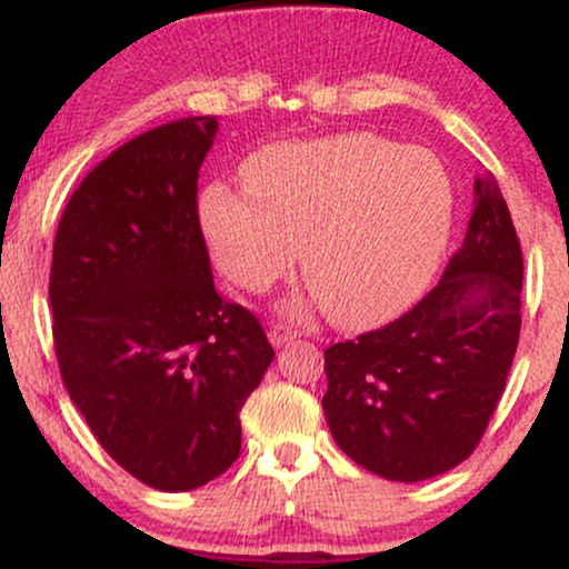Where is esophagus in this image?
Listing matches in <instances>:
<instances>
[{
	"label": "esophagus",
	"mask_w": 569,
	"mask_h": 569,
	"mask_svg": "<svg viewBox=\"0 0 569 569\" xmlns=\"http://www.w3.org/2000/svg\"><path fill=\"white\" fill-rule=\"evenodd\" d=\"M267 337H270V345L272 348H283V345H289L297 339V331L291 329V326L286 323H272L270 331H267Z\"/></svg>",
	"instance_id": "esophagus-1"
}]
</instances>
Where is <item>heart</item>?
<instances>
[{"label":"heart","mask_w":569,"mask_h":569,"mask_svg":"<svg viewBox=\"0 0 569 569\" xmlns=\"http://www.w3.org/2000/svg\"><path fill=\"white\" fill-rule=\"evenodd\" d=\"M246 189L208 184L200 221L219 270L267 291L302 244L307 289L350 329L398 316L433 278L455 219L447 168L375 133L276 143L251 154Z\"/></svg>","instance_id":"b5f03b06"}]
</instances>
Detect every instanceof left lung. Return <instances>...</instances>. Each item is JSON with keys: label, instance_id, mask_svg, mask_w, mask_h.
<instances>
[{"label": "left lung", "instance_id": "left-lung-1", "mask_svg": "<svg viewBox=\"0 0 569 569\" xmlns=\"http://www.w3.org/2000/svg\"><path fill=\"white\" fill-rule=\"evenodd\" d=\"M462 246L407 316L323 352L326 422L350 460L388 481L460 466L489 426L521 329V262L511 213L476 179Z\"/></svg>", "mask_w": 569, "mask_h": 569}]
</instances>
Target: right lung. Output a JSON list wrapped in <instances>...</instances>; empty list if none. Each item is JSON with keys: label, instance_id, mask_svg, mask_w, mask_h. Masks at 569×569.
I'll use <instances>...</instances> for the list:
<instances>
[{"label": "right lung", "instance_id": "obj_1", "mask_svg": "<svg viewBox=\"0 0 569 569\" xmlns=\"http://www.w3.org/2000/svg\"><path fill=\"white\" fill-rule=\"evenodd\" d=\"M217 117L136 136L82 179L58 221L50 310L71 401L114 462L189 492L240 455V409L276 350L219 297L198 219Z\"/></svg>", "mask_w": 569, "mask_h": 569}]
</instances>
